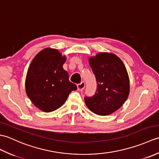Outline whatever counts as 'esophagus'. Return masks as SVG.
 Listing matches in <instances>:
<instances>
[{
  "instance_id": "1",
  "label": "esophagus",
  "mask_w": 159,
  "mask_h": 159,
  "mask_svg": "<svg viewBox=\"0 0 159 159\" xmlns=\"http://www.w3.org/2000/svg\"><path fill=\"white\" fill-rule=\"evenodd\" d=\"M85 83H84L83 81L80 83V84H78L77 85V89L80 91V92H81V91H83L84 89V88H85Z\"/></svg>"
}]
</instances>
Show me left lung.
<instances>
[{"mask_svg":"<svg viewBox=\"0 0 159 159\" xmlns=\"http://www.w3.org/2000/svg\"><path fill=\"white\" fill-rule=\"evenodd\" d=\"M96 76L97 90L92 97H85L87 107L99 116H108L123 105L130 92V80L126 67L113 53L100 52L89 59Z\"/></svg>","mask_w":159,"mask_h":159,"instance_id":"8db88e82","label":"left lung"}]
</instances>
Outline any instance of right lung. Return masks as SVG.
I'll list each match as a JSON object with an SVG mask.
<instances>
[{"mask_svg":"<svg viewBox=\"0 0 159 159\" xmlns=\"http://www.w3.org/2000/svg\"><path fill=\"white\" fill-rule=\"evenodd\" d=\"M66 61V57L58 50L46 48L37 54L30 64L25 80L26 93L43 112L59 109L72 91L77 89L63 68Z\"/></svg>","mask_w":159,"mask_h":159,"instance_id":"obj_1","label":"right lung"}]
</instances>
